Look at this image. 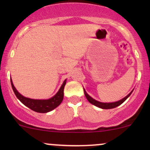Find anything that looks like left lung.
I'll return each instance as SVG.
<instances>
[{
  "label": "left lung",
  "instance_id": "obj_1",
  "mask_svg": "<svg viewBox=\"0 0 150 150\" xmlns=\"http://www.w3.org/2000/svg\"><path fill=\"white\" fill-rule=\"evenodd\" d=\"M132 91H133V90H132ZM132 91L130 93H129V94L126 96V97L123 98V99H122L121 100H119L118 101H116V102H112V103H103V102H100V101H98L97 100H95V99H94L93 98L91 97L90 96H89V94H87V92H86L85 89H84L85 95L86 98H87V100L89 101V102L91 103V104H93V105H94V106H97V107L103 108V109H110V108H116V107H117V106H119V105L123 104V103L124 102V101L126 100V99H128L129 97H130V94H132Z\"/></svg>",
  "mask_w": 150,
  "mask_h": 150
}]
</instances>
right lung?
<instances>
[{
	"label": "right lung",
	"mask_w": 150,
	"mask_h": 150,
	"mask_svg": "<svg viewBox=\"0 0 150 150\" xmlns=\"http://www.w3.org/2000/svg\"><path fill=\"white\" fill-rule=\"evenodd\" d=\"M10 82H11L12 88L13 89V92H14L15 94L16 95L17 98L19 100L21 101L24 105H25L26 106L30 108V109L38 113L49 112V111H52V110L56 108L61 104L63 99V94H63V89H64V87L65 84H66V80H65L58 92L51 99H33L27 98L22 96V94H20L13 85L12 80H10Z\"/></svg>",
	"instance_id": "right-lung-1"
}]
</instances>
